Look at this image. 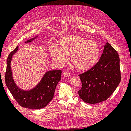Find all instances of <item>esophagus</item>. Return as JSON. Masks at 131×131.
<instances>
[{
	"instance_id": "obj_1",
	"label": "esophagus",
	"mask_w": 131,
	"mask_h": 131,
	"mask_svg": "<svg viewBox=\"0 0 131 131\" xmlns=\"http://www.w3.org/2000/svg\"><path fill=\"white\" fill-rule=\"evenodd\" d=\"M63 74L65 77H69L70 75V73L69 72H64V73H63Z\"/></svg>"
}]
</instances>
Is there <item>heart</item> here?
<instances>
[{
  "label": "heart",
  "mask_w": 131,
  "mask_h": 131,
  "mask_svg": "<svg viewBox=\"0 0 131 131\" xmlns=\"http://www.w3.org/2000/svg\"><path fill=\"white\" fill-rule=\"evenodd\" d=\"M50 51L54 60L60 64H64L67 56H71L70 62L75 68L84 72L97 64L101 50L96 41L79 35H71L61 39L58 47L53 45Z\"/></svg>",
  "instance_id": "1"
}]
</instances>
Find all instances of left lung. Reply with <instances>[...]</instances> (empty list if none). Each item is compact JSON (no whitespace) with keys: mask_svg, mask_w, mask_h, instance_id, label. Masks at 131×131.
Here are the masks:
<instances>
[{"mask_svg":"<svg viewBox=\"0 0 131 131\" xmlns=\"http://www.w3.org/2000/svg\"><path fill=\"white\" fill-rule=\"evenodd\" d=\"M79 76L82 87L78 93L83 101L89 104L106 101L121 81L120 58L117 51L106 42L100 61L92 68Z\"/></svg>","mask_w":131,"mask_h":131,"instance_id":"8db88e82","label":"left lung"}]
</instances>
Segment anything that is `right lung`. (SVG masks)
<instances>
[{"mask_svg": "<svg viewBox=\"0 0 131 131\" xmlns=\"http://www.w3.org/2000/svg\"><path fill=\"white\" fill-rule=\"evenodd\" d=\"M37 37L27 40L30 42ZM18 46L10 53L7 59L5 81L6 86L18 103L23 108L30 109H39L44 108L52 100L58 82L61 79V70L47 72L40 83L34 89L24 91L19 89L13 79L10 62L13 55L16 52Z\"/></svg>", "mask_w": 131, "mask_h": 131, "instance_id": "1", "label": "right lung"}]
</instances>
